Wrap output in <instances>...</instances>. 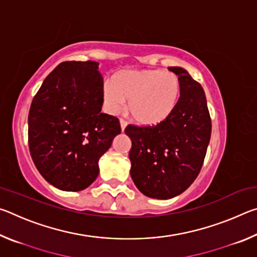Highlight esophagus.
Returning a JSON list of instances; mask_svg holds the SVG:
<instances>
[{
  "label": "esophagus",
  "mask_w": 257,
  "mask_h": 257,
  "mask_svg": "<svg viewBox=\"0 0 257 257\" xmlns=\"http://www.w3.org/2000/svg\"><path fill=\"white\" fill-rule=\"evenodd\" d=\"M120 127H121V132H124L125 127H127V121L123 119H120Z\"/></svg>",
  "instance_id": "obj_1"
}]
</instances>
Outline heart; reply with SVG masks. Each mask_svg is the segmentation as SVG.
I'll return each mask as SVG.
<instances>
[{"label": "heart", "mask_w": 257, "mask_h": 257, "mask_svg": "<svg viewBox=\"0 0 257 257\" xmlns=\"http://www.w3.org/2000/svg\"><path fill=\"white\" fill-rule=\"evenodd\" d=\"M104 105L118 113L128 102V112L135 122L154 127L167 121L179 103L180 80L163 70H127L116 72L112 81L102 87Z\"/></svg>", "instance_id": "b5f03b06"}]
</instances>
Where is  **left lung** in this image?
I'll return each instance as SVG.
<instances>
[{
    "label": "left lung",
    "mask_w": 257,
    "mask_h": 257,
    "mask_svg": "<svg viewBox=\"0 0 257 257\" xmlns=\"http://www.w3.org/2000/svg\"><path fill=\"white\" fill-rule=\"evenodd\" d=\"M180 80L181 95L175 112L154 127L129 124L132 139L130 176L145 196L176 197L196 179L211 138V118L203 87L188 71L170 67Z\"/></svg>",
    "instance_id": "obj_1"
}]
</instances>
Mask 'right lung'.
Listing matches in <instances>:
<instances>
[{"label": "right lung", "mask_w": 257, "mask_h": 257, "mask_svg": "<svg viewBox=\"0 0 257 257\" xmlns=\"http://www.w3.org/2000/svg\"><path fill=\"white\" fill-rule=\"evenodd\" d=\"M95 61L59 64L43 81L28 115L34 164L55 188L84 190L98 176V160L121 133L102 113L103 80Z\"/></svg>", "instance_id": "add662e5"}]
</instances>
